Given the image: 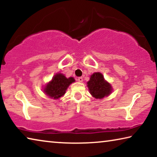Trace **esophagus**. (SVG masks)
I'll use <instances>...</instances> for the list:
<instances>
[{
    "instance_id": "obj_1",
    "label": "esophagus",
    "mask_w": 157,
    "mask_h": 157,
    "mask_svg": "<svg viewBox=\"0 0 157 157\" xmlns=\"http://www.w3.org/2000/svg\"><path fill=\"white\" fill-rule=\"evenodd\" d=\"M78 82H82L83 78H82V77H79V78H78Z\"/></svg>"
}]
</instances>
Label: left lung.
Returning <instances> with one entry per match:
<instances>
[{"label": "left lung", "instance_id": "obj_1", "mask_svg": "<svg viewBox=\"0 0 157 157\" xmlns=\"http://www.w3.org/2000/svg\"><path fill=\"white\" fill-rule=\"evenodd\" d=\"M87 86L92 96L97 99H101L108 96L113 91L111 84L105 80L101 73H94L87 82Z\"/></svg>", "mask_w": 157, "mask_h": 157}]
</instances>
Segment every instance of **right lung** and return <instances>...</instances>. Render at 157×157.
Returning a JSON list of instances; mask_svg holds the SVG:
<instances>
[{
	"label": "right lung",
	"instance_id": "add662e5",
	"mask_svg": "<svg viewBox=\"0 0 157 157\" xmlns=\"http://www.w3.org/2000/svg\"><path fill=\"white\" fill-rule=\"evenodd\" d=\"M75 81L73 78H66L62 73H57L52 80L44 86V92L46 95L53 99H58L66 94L67 89L71 84Z\"/></svg>",
	"mask_w": 157,
	"mask_h": 157
}]
</instances>
